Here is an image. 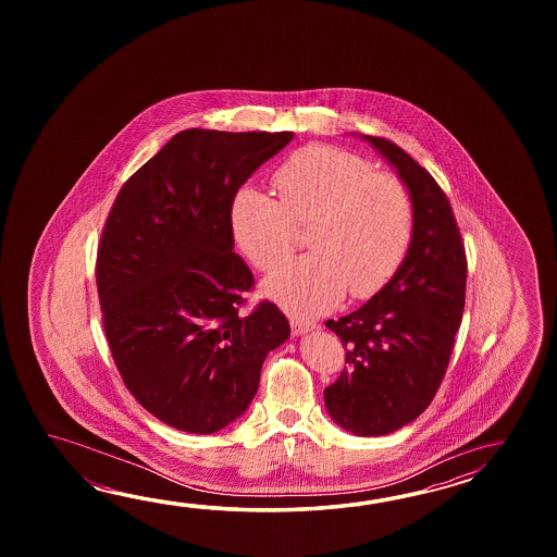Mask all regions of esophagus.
Masks as SVG:
<instances>
[{
    "label": "esophagus",
    "mask_w": 557,
    "mask_h": 557,
    "mask_svg": "<svg viewBox=\"0 0 557 557\" xmlns=\"http://www.w3.org/2000/svg\"><path fill=\"white\" fill-rule=\"evenodd\" d=\"M290 329H293V334L298 336V334H307V332L314 331L317 324L308 322V320L290 319Z\"/></svg>",
    "instance_id": "1"
}]
</instances>
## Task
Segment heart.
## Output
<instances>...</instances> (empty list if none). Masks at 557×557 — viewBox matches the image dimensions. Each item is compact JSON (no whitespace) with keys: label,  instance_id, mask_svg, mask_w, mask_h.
<instances>
[{"label":"heart","instance_id":"obj_1","mask_svg":"<svg viewBox=\"0 0 557 557\" xmlns=\"http://www.w3.org/2000/svg\"><path fill=\"white\" fill-rule=\"evenodd\" d=\"M278 199L238 189L231 228L249 261L269 273L296 247V226H310L312 255L284 264L264 283L267 295L296 317L312 319L348 290L370 298L398 273L414 237V199L403 178L374 171L360 154L308 145L274 171Z\"/></svg>","mask_w":557,"mask_h":557}]
</instances>
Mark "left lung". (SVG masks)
Listing matches in <instances>:
<instances>
[{"instance_id": "8db88e82", "label": "left lung", "mask_w": 557, "mask_h": 557, "mask_svg": "<svg viewBox=\"0 0 557 557\" xmlns=\"http://www.w3.org/2000/svg\"><path fill=\"white\" fill-rule=\"evenodd\" d=\"M364 139L410 190L414 237L391 283L348 317L326 320L346 348V367L324 391V404L344 430L382 436L416 420L438 392L462 322L468 261L436 178L396 143Z\"/></svg>"}]
</instances>
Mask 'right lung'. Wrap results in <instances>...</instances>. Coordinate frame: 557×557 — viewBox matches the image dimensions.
<instances>
[{
    "label": "right lung",
    "mask_w": 557,
    "mask_h": 557,
    "mask_svg": "<svg viewBox=\"0 0 557 557\" xmlns=\"http://www.w3.org/2000/svg\"><path fill=\"white\" fill-rule=\"evenodd\" d=\"M290 139L181 131L109 211L95 262L107 344L127 391L169 426L213 434L237 420L290 334L273 302L243 310L255 276L231 228L237 190Z\"/></svg>",
    "instance_id": "add662e5"
}]
</instances>
